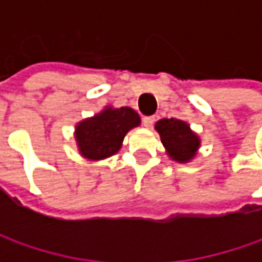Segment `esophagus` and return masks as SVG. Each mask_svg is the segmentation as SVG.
I'll list each match as a JSON object with an SVG mask.
<instances>
[{"mask_svg": "<svg viewBox=\"0 0 262 262\" xmlns=\"http://www.w3.org/2000/svg\"><path fill=\"white\" fill-rule=\"evenodd\" d=\"M155 121H156L155 116H144V118H143V125L147 126V128H150V126H153Z\"/></svg>", "mask_w": 262, "mask_h": 262, "instance_id": "esophagus-1", "label": "esophagus"}]
</instances>
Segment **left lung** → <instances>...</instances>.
I'll use <instances>...</instances> for the list:
<instances>
[{
    "label": "left lung",
    "mask_w": 262,
    "mask_h": 262,
    "mask_svg": "<svg viewBox=\"0 0 262 262\" xmlns=\"http://www.w3.org/2000/svg\"><path fill=\"white\" fill-rule=\"evenodd\" d=\"M156 131L160 134V140L166 148L167 156L179 163L191 162L200 148V137L189 128V125L176 118L157 121Z\"/></svg>",
    "instance_id": "8db88e82"
}]
</instances>
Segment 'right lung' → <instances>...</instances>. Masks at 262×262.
<instances>
[{
  "instance_id": "1",
  "label": "right lung",
  "mask_w": 262,
  "mask_h": 262,
  "mask_svg": "<svg viewBox=\"0 0 262 262\" xmlns=\"http://www.w3.org/2000/svg\"><path fill=\"white\" fill-rule=\"evenodd\" d=\"M140 122V115L128 106L116 109L106 106L100 114L77 124L76 141L80 155L89 160L114 156L122 146L126 133Z\"/></svg>"
}]
</instances>
